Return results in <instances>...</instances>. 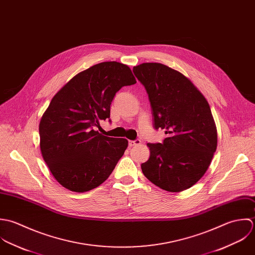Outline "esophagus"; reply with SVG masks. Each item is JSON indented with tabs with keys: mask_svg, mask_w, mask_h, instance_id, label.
I'll list each match as a JSON object with an SVG mask.
<instances>
[{
	"mask_svg": "<svg viewBox=\"0 0 255 255\" xmlns=\"http://www.w3.org/2000/svg\"><path fill=\"white\" fill-rule=\"evenodd\" d=\"M141 144V141L140 140H135V141H132L130 140L129 141V147H134V146H137V145H140Z\"/></svg>",
	"mask_w": 255,
	"mask_h": 255,
	"instance_id": "esophagus-1",
	"label": "esophagus"
}]
</instances>
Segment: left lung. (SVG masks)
<instances>
[{"label": "left lung", "instance_id": "obj_1", "mask_svg": "<svg viewBox=\"0 0 255 255\" xmlns=\"http://www.w3.org/2000/svg\"><path fill=\"white\" fill-rule=\"evenodd\" d=\"M133 72L151 102L154 129H164L162 143L147 144L144 175L169 192L193 186L207 171L217 149V128L210 105L184 75L160 63H143Z\"/></svg>", "mask_w": 255, "mask_h": 255}]
</instances>
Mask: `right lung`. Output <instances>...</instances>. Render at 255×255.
Returning a JSON list of instances; mask_svg holds the SVG:
<instances>
[{
    "label": "right lung",
    "instance_id": "add662e5",
    "mask_svg": "<svg viewBox=\"0 0 255 255\" xmlns=\"http://www.w3.org/2000/svg\"><path fill=\"white\" fill-rule=\"evenodd\" d=\"M134 84L127 65L102 62L76 75L54 96L39 123L40 150L63 187L86 192L109 177L128 141L103 136L96 127L110 117L115 94Z\"/></svg>",
    "mask_w": 255,
    "mask_h": 255
}]
</instances>
